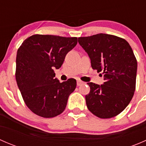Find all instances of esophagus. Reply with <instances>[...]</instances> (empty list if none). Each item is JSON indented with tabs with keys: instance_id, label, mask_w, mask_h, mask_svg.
I'll use <instances>...</instances> for the list:
<instances>
[{
	"instance_id": "esophagus-1",
	"label": "esophagus",
	"mask_w": 146,
	"mask_h": 146,
	"mask_svg": "<svg viewBox=\"0 0 146 146\" xmlns=\"http://www.w3.org/2000/svg\"><path fill=\"white\" fill-rule=\"evenodd\" d=\"M82 84H84V82H82V81H81V80H78L77 81V85L78 86H80V85H82Z\"/></svg>"
}]
</instances>
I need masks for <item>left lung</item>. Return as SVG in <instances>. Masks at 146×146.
Returning <instances> with one entry per match:
<instances>
[{"label":"left lung","mask_w":146,"mask_h":146,"mask_svg":"<svg viewBox=\"0 0 146 146\" xmlns=\"http://www.w3.org/2000/svg\"><path fill=\"white\" fill-rule=\"evenodd\" d=\"M78 43L91 60V66L102 72L105 80L90 88L85 100L96 117L110 119L120 114L130 103L136 90L137 61L124 39L107 34L79 37Z\"/></svg>","instance_id":"obj_1"}]
</instances>
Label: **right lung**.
Masks as SVG:
<instances>
[{
  "label": "right lung",
  "instance_id": "right-lung-1",
  "mask_svg": "<svg viewBox=\"0 0 146 146\" xmlns=\"http://www.w3.org/2000/svg\"><path fill=\"white\" fill-rule=\"evenodd\" d=\"M77 43V37L35 35L17 50L16 81L26 105L36 115L52 118L66 109L76 80L60 82L54 69L61 68L66 54Z\"/></svg>",
  "mask_w": 146,
  "mask_h": 146
}]
</instances>
